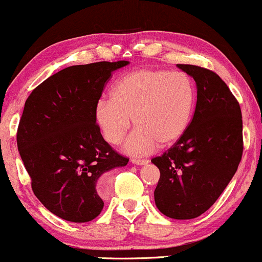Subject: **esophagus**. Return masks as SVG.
Here are the masks:
<instances>
[{
	"instance_id": "obj_1",
	"label": "esophagus",
	"mask_w": 262,
	"mask_h": 262,
	"mask_svg": "<svg viewBox=\"0 0 262 262\" xmlns=\"http://www.w3.org/2000/svg\"><path fill=\"white\" fill-rule=\"evenodd\" d=\"M132 163L137 164V165H144L148 163V160H142V158H133L132 160Z\"/></svg>"
}]
</instances>
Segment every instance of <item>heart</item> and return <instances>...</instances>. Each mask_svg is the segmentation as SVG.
I'll return each mask as SVG.
<instances>
[{
	"label": "heart",
	"instance_id": "obj_1",
	"mask_svg": "<svg viewBox=\"0 0 262 262\" xmlns=\"http://www.w3.org/2000/svg\"><path fill=\"white\" fill-rule=\"evenodd\" d=\"M94 110L95 121L107 142L120 145L130 128L135 130L125 144L130 155H146L157 146L174 145L190 125L196 89L190 76L181 71L144 70L122 76Z\"/></svg>",
	"mask_w": 262,
	"mask_h": 262
}]
</instances>
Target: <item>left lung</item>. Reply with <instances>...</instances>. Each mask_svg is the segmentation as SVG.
<instances>
[{
  "instance_id": "8db88e82",
  "label": "left lung",
  "mask_w": 262,
  "mask_h": 262,
  "mask_svg": "<svg viewBox=\"0 0 262 262\" xmlns=\"http://www.w3.org/2000/svg\"><path fill=\"white\" fill-rule=\"evenodd\" d=\"M197 87L187 130L151 162L161 171L155 203L165 216L194 219L207 211L233 178L243 154V122L237 99L215 72L178 64Z\"/></svg>"
}]
</instances>
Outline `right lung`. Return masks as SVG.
Listing matches in <instances>:
<instances>
[{
  "label": "right lung",
  "instance_id": "1",
  "mask_svg": "<svg viewBox=\"0 0 262 262\" xmlns=\"http://www.w3.org/2000/svg\"><path fill=\"white\" fill-rule=\"evenodd\" d=\"M129 61L69 66L26 99L16 144L35 196L57 216L87 223L104 208L100 179L128 158L100 133L94 110L112 72Z\"/></svg>",
  "mask_w": 262,
  "mask_h": 262
}]
</instances>
